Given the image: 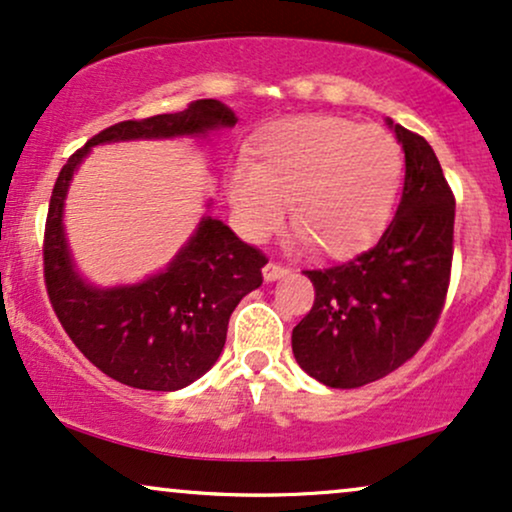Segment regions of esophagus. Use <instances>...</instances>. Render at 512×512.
<instances>
[{
    "mask_svg": "<svg viewBox=\"0 0 512 512\" xmlns=\"http://www.w3.org/2000/svg\"><path fill=\"white\" fill-rule=\"evenodd\" d=\"M286 274H288V269L281 267V264H276V262H269L267 267L262 269V276H264V281H267V283L278 281V278H283Z\"/></svg>",
    "mask_w": 512,
    "mask_h": 512,
    "instance_id": "34e87169",
    "label": "esophagus"
}]
</instances>
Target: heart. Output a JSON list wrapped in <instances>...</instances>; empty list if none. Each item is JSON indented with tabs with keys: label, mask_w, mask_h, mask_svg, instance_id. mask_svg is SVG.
Here are the masks:
<instances>
[{
	"label": "heart",
	"mask_w": 512,
	"mask_h": 512,
	"mask_svg": "<svg viewBox=\"0 0 512 512\" xmlns=\"http://www.w3.org/2000/svg\"><path fill=\"white\" fill-rule=\"evenodd\" d=\"M404 155L390 132L333 115H295L269 125L226 174L234 224L248 241L293 224L316 255L364 248L390 219Z\"/></svg>",
	"instance_id": "1"
}]
</instances>
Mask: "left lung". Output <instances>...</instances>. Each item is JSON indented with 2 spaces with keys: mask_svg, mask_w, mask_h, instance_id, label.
<instances>
[{
  "mask_svg": "<svg viewBox=\"0 0 512 512\" xmlns=\"http://www.w3.org/2000/svg\"><path fill=\"white\" fill-rule=\"evenodd\" d=\"M385 122L406 160L397 215L366 252L304 271L316 300L293 328L302 371L340 390L385 378L409 361L430 338L449 288L454 193L428 141L390 118Z\"/></svg>",
  "mask_w": 512,
  "mask_h": 512,
  "instance_id": "8db88e82",
  "label": "left lung"
}]
</instances>
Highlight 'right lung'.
<instances>
[{
  "label": "right lung",
  "mask_w": 512,
  "mask_h": 512,
  "mask_svg": "<svg viewBox=\"0 0 512 512\" xmlns=\"http://www.w3.org/2000/svg\"><path fill=\"white\" fill-rule=\"evenodd\" d=\"M236 113L217 99L186 111L127 120L103 129L68 158L51 193L44 231V278L51 307L70 340L96 368L137 390L174 392L215 366L236 304L262 286L260 250L222 219L205 215L165 269L137 283L96 286L77 269L63 224L68 189L94 146L120 141L205 139L231 129Z\"/></svg>",
  "instance_id": "obj_1"
}]
</instances>
